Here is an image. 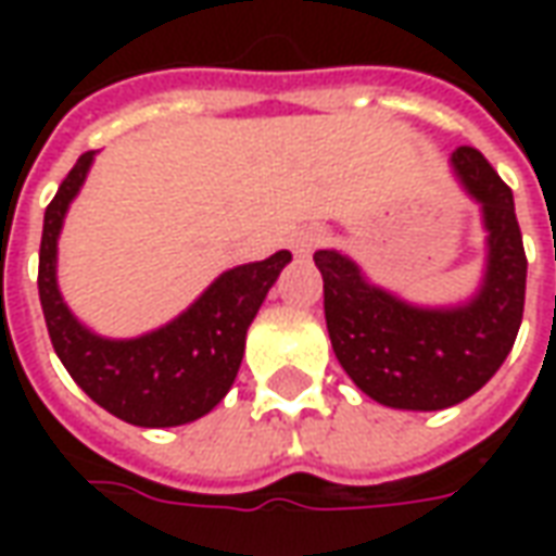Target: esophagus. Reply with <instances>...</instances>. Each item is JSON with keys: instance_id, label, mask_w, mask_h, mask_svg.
Instances as JSON below:
<instances>
[{"instance_id": "esophagus-1", "label": "esophagus", "mask_w": 556, "mask_h": 556, "mask_svg": "<svg viewBox=\"0 0 556 556\" xmlns=\"http://www.w3.org/2000/svg\"><path fill=\"white\" fill-rule=\"evenodd\" d=\"M321 241H325V231L321 229H303L301 235L291 241V247H294V253L298 255H309Z\"/></svg>"}]
</instances>
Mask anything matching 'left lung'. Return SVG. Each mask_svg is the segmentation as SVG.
<instances>
[{
	"label": "left lung",
	"mask_w": 556,
	"mask_h": 556,
	"mask_svg": "<svg viewBox=\"0 0 556 556\" xmlns=\"http://www.w3.org/2000/svg\"><path fill=\"white\" fill-rule=\"evenodd\" d=\"M455 178L482 205L489 265L477 298L426 309L366 282L337 250H318L327 333L354 384L387 408L441 410L473 396L513 351L525 315L527 255L513 190L482 151L455 148Z\"/></svg>",
	"instance_id": "obj_1"
}]
</instances>
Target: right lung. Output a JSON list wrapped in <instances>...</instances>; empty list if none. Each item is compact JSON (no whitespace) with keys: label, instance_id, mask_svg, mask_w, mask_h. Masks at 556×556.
<instances>
[{"label":"right lung","instance_id":"right-lung-1","mask_svg":"<svg viewBox=\"0 0 556 556\" xmlns=\"http://www.w3.org/2000/svg\"><path fill=\"white\" fill-rule=\"evenodd\" d=\"M94 151H86L43 214L38 294L50 342L59 361L86 396L113 417L169 429L205 417L217 408L241 369L247 327L289 265L291 253L279 250L265 262L231 267L219 274L199 301L166 327L137 339H103L71 315L55 286V241L71 199L86 181Z\"/></svg>","mask_w":556,"mask_h":556}]
</instances>
